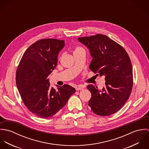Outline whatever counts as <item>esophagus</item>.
<instances>
[{
    "instance_id": "34e87169",
    "label": "esophagus",
    "mask_w": 149,
    "mask_h": 149,
    "mask_svg": "<svg viewBox=\"0 0 149 149\" xmlns=\"http://www.w3.org/2000/svg\"><path fill=\"white\" fill-rule=\"evenodd\" d=\"M84 88V85H79L76 88V91H80V90H82Z\"/></svg>"
}]
</instances>
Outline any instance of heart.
<instances>
[{"instance_id": "heart-1", "label": "heart", "mask_w": 149, "mask_h": 149, "mask_svg": "<svg viewBox=\"0 0 149 149\" xmlns=\"http://www.w3.org/2000/svg\"><path fill=\"white\" fill-rule=\"evenodd\" d=\"M80 52H85V51H84V49L82 47H81V46H76L74 48V52H73V54L76 53Z\"/></svg>"}]
</instances>
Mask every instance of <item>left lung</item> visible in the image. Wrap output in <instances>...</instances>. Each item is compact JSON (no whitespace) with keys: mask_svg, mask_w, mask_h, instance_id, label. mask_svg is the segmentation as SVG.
Wrapping results in <instances>:
<instances>
[{"mask_svg":"<svg viewBox=\"0 0 149 149\" xmlns=\"http://www.w3.org/2000/svg\"><path fill=\"white\" fill-rule=\"evenodd\" d=\"M93 58L89 69L106 83L102 90L87 86L92 96L88 102L91 110L100 116H109L119 111L129 98L133 85L132 68L129 56L119 44L103 34L80 37Z\"/></svg>","mask_w":149,"mask_h":149,"instance_id":"8db88e82","label":"left lung"}]
</instances>
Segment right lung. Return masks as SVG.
<instances>
[{
    "mask_svg": "<svg viewBox=\"0 0 149 149\" xmlns=\"http://www.w3.org/2000/svg\"><path fill=\"white\" fill-rule=\"evenodd\" d=\"M64 45V40H38L27 48L17 69L16 84L23 103L42 118L54 115L76 92L68 84L56 85L55 89L47 79L56 67L58 53Z\"/></svg>",
    "mask_w": 149,
    "mask_h": 149,
    "instance_id": "add662e5",
    "label": "right lung"
}]
</instances>
